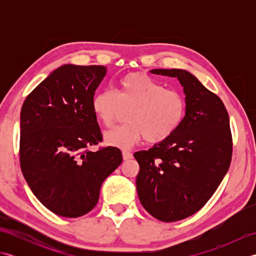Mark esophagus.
<instances>
[{"label": "esophagus", "instance_id": "34e87169", "mask_svg": "<svg viewBox=\"0 0 256 256\" xmlns=\"http://www.w3.org/2000/svg\"><path fill=\"white\" fill-rule=\"evenodd\" d=\"M122 156H123V160H131L132 157H133L132 153H130V152H128V150H124L123 153H122Z\"/></svg>", "mask_w": 256, "mask_h": 256}]
</instances>
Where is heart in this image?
I'll list each match as a JSON object with an SVG mask.
<instances>
[{"label": "heart", "instance_id": "obj_1", "mask_svg": "<svg viewBox=\"0 0 256 256\" xmlns=\"http://www.w3.org/2000/svg\"><path fill=\"white\" fill-rule=\"evenodd\" d=\"M92 110L106 128H111L124 111L128 124L104 135L108 145L130 150L145 138L158 144L170 138L182 123L186 100L182 92L166 86L144 72H130L120 79L116 91L101 90L94 96Z\"/></svg>", "mask_w": 256, "mask_h": 256}]
</instances>
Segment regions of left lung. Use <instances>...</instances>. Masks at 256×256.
Here are the masks:
<instances>
[{
	"mask_svg": "<svg viewBox=\"0 0 256 256\" xmlns=\"http://www.w3.org/2000/svg\"><path fill=\"white\" fill-rule=\"evenodd\" d=\"M150 72L177 78L186 96V114L177 131L134 154L140 204L154 218L174 222L202 208L226 176L232 157L230 120L220 98L187 70Z\"/></svg>",
	"mask_w": 256,
	"mask_h": 256,
	"instance_id": "left-lung-1",
	"label": "left lung"
}]
</instances>
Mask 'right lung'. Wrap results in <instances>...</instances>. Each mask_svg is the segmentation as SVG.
Here are the masks:
<instances>
[{
	"instance_id": "add662e5",
	"label": "right lung",
	"mask_w": 256,
	"mask_h": 256,
	"mask_svg": "<svg viewBox=\"0 0 256 256\" xmlns=\"http://www.w3.org/2000/svg\"><path fill=\"white\" fill-rule=\"evenodd\" d=\"M104 66L64 64L27 96L20 111V160L25 180L48 210L78 218L94 208L102 182L122 162L102 140L92 110Z\"/></svg>"
}]
</instances>
